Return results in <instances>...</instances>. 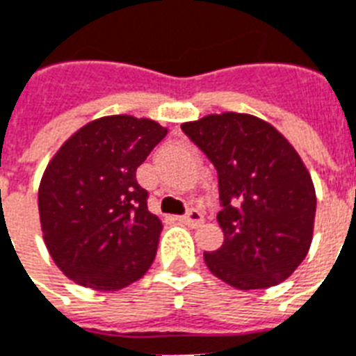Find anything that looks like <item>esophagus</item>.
Segmentation results:
<instances>
[{
	"instance_id": "obj_1",
	"label": "esophagus",
	"mask_w": 356,
	"mask_h": 356,
	"mask_svg": "<svg viewBox=\"0 0 356 356\" xmlns=\"http://www.w3.org/2000/svg\"><path fill=\"white\" fill-rule=\"evenodd\" d=\"M178 219H180L181 222L189 225V227H197V225H200V222H202L204 217H202V213L198 211V209L191 208L189 211H187V213H184L181 217H178Z\"/></svg>"
}]
</instances>
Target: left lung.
<instances>
[{
    "mask_svg": "<svg viewBox=\"0 0 356 356\" xmlns=\"http://www.w3.org/2000/svg\"><path fill=\"white\" fill-rule=\"evenodd\" d=\"M217 170L225 241L204 252L217 278L239 290L282 282L312 243L316 191L288 140L252 115L222 113L181 124Z\"/></svg>",
    "mask_w": 356,
    "mask_h": 356,
    "instance_id": "obj_1",
    "label": "left lung"
}]
</instances>
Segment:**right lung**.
<instances>
[{
  "instance_id": "obj_1",
  "label": "right lung",
  "mask_w": 356,
  "mask_h": 356,
  "mask_svg": "<svg viewBox=\"0 0 356 356\" xmlns=\"http://www.w3.org/2000/svg\"><path fill=\"white\" fill-rule=\"evenodd\" d=\"M165 135L154 120L113 115L76 131L49 161L38 213L49 254L70 280L115 291L152 266L163 227L135 172Z\"/></svg>"
}]
</instances>
